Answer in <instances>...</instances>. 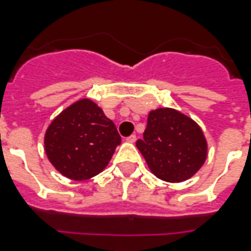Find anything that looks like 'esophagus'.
Listing matches in <instances>:
<instances>
[{
  "label": "esophagus",
  "instance_id": "34e87169",
  "mask_svg": "<svg viewBox=\"0 0 251 251\" xmlns=\"http://www.w3.org/2000/svg\"><path fill=\"white\" fill-rule=\"evenodd\" d=\"M126 141L129 142V143H135V141H137V135H130V137L126 138Z\"/></svg>",
  "mask_w": 251,
  "mask_h": 251
}]
</instances>
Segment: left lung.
<instances>
[{
	"instance_id": "1",
	"label": "left lung",
	"mask_w": 251,
	"mask_h": 251,
	"mask_svg": "<svg viewBox=\"0 0 251 251\" xmlns=\"http://www.w3.org/2000/svg\"><path fill=\"white\" fill-rule=\"evenodd\" d=\"M137 147L153 175L168 182L190 178L207 156L201 127L185 114L168 108L150 112L143 139H138Z\"/></svg>"
}]
</instances>
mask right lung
<instances>
[{"mask_svg": "<svg viewBox=\"0 0 251 251\" xmlns=\"http://www.w3.org/2000/svg\"><path fill=\"white\" fill-rule=\"evenodd\" d=\"M121 143L116 125L94 101L83 99L57 116L45 133V152L57 171L83 181L108 165Z\"/></svg>", "mask_w": 251, "mask_h": 251, "instance_id": "right-lung-1", "label": "right lung"}]
</instances>
